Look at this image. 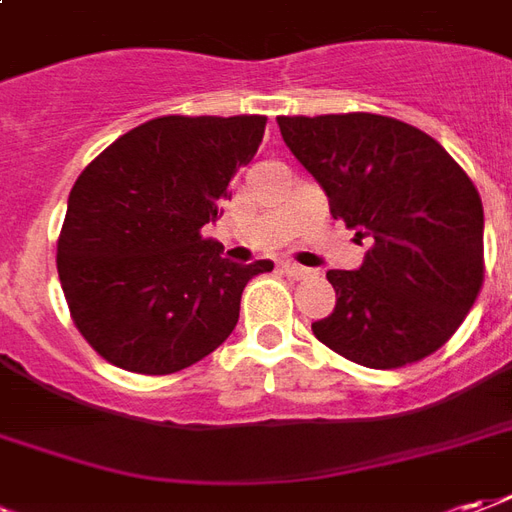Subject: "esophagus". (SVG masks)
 <instances>
[{
	"instance_id": "34e87169",
	"label": "esophagus",
	"mask_w": 512,
	"mask_h": 512,
	"mask_svg": "<svg viewBox=\"0 0 512 512\" xmlns=\"http://www.w3.org/2000/svg\"><path fill=\"white\" fill-rule=\"evenodd\" d=\"M281 270L289 275V278H305L308 275V267H300V264H294V261H281Z\"/></svg>"
}]
</instances>
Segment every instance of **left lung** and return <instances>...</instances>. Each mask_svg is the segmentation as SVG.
<instances>
[{
  "instance_id": "left-lung-1",
  "label": "left lung",
  "mask_w": 512,
  "mask_h": 512,
  "mask_svg": "<svg viewBox=\"0 0 512 512\" xmlns=\"http://www.w3.org/2000/svg\"><path fill=\"white\" fill-rule=\"evenodd\" d=\"M330 201L371 240L357 270H330V316L313 335L365 368L417 363L461 327L483 286V204L472 179L423 130L379 114L278 117Z\"/></svg>"
}]
</instances>
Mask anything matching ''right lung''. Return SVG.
Here are the masks:
<instances>
[{
    "instance_id": "add662e5",
    "label": "right lung",
    "mask_w": 512,
    "mask_h": 512,
    "mask_svg": "<svg viewBox=\"0 0 512 512\" xmlns=\"http://www.w3.org/2000/svg\"><path fill=\"white\" fill-rule=\"evenodd\" d=\"M267 117H158L119 136L67 199L57 270L78 333L108 363L163 376L199 363L240 319L245 283L272 261L220 259L218 220Z\"/></svg>"
}]
</instances>
